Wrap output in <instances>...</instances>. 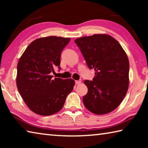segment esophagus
Returning <instances> with one entry per match:
<instances>
[{
	"label": "esophagus",
	"mask_w": 148,
	"mask_h": 148,
	"mask_svg": "<svg viewBox=\"0 0 148 148\" xmlns=\"http://www.w3.org/2000/svg\"><path fill=\"white\" fill-rule=\"evenodd\" d=\"M81 80H76V82H75V83H76V85H79V84H81Z\"/></svg>",
	"instance_id": "1"
}]
</instances>
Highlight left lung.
Returning a JSON list of instances; mask_svg holds the SVG:
<instances>
[{
  "mask_svg": "<svg viewBox=\"0 0 148 148\" xmlns=\"http://www.w3.org/2000/svg\"><path fill=\"white\" fill-rule=\"evenodd\" d=\"M89 69L92 81L85 80L88 88L83 97L86 108L97 115L116 109L127 94L129 84V62L121 45L113 37L96 34L75 40Z\"/></svg>",
  "mask_w": 148,
  "mask_h": 148,
  "instance_id": "obj_1",
  "label": "left lung"
}]
</instances>
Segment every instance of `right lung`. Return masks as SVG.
<instances>
[{"label": "right lung", "mask_w": 148, "mask_h": 148, "mask_svg": "<svg viewBox=\"0 0 148 148\" xmlns=\"http://www.w3.org/2000/svg\"><path fill=\"white\" fill-rule=\"evenodd\" d=\"M70 38L54 36L36 39L30 44L17 63V89L29 108L40 116L60 111L73 90L72 79L53 78L54 69H61V53Z\"/></svg>", "instance_id": "right-lung-1"}]
</instances>
